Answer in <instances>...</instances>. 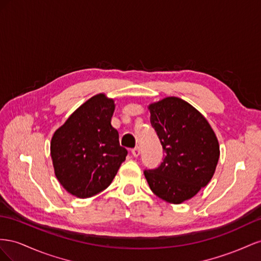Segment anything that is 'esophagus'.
I'll list each match as a JSON object with an SVG mask.
<instances>
[{"label":"esophagus","mask_w":261,"mask_h":261,"mask_svg":"<svg viewBox=\"0 0 261 261\" xmlns=\"http://www.w3.org/2000/svg\"><path fill=\"white\" fill-rule=\"evenodd\" d=\"M131 153H132L133 156H135V158H138V156L140 155V147L137 146V147H135V148H132Z\"/></svg>","instance_id":"1"}]
</instances>
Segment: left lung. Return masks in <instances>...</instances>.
Wrapping results in <instances>:
<instances>
[{"mask_svg":"<svg viewBox=\"0 0 261 261\" xmlns=\"http://www.w3.org/2000/svg\"><path fill=\"white\" fill-rule=\"evenodd\" d=\"M147 108L165 158L144 176L156 196L182 203L212 179L220 158L218 138L202 114L181 98L166 97Z\"/></svg>","mask_w":261,"mask_h":261,"instance_id":"8db88e82","label":"left lung"}]
</instances>
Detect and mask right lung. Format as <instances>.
<instances>
[{"mask_svg":"<svg viewBox=\"0 0 261 261\" xmlns=\"http://www.w3.org/2000/svg\"><path fill=\"white\" fill-rule=\"evenodd\" d=\"M115 100L97 94L54 133L50 154L57 179L71 195L85 199L105 190L128 151L111 125Z\"/></svg>","mask_w":261,"mask_h":261,"instance_id":"add662e5","label":"right lung"}]
</instances>
